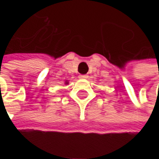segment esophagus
Here are the masks:
<instances>
[{
  "instance_id": "esophagus-1",
  "label": "esophagus",
  "mask_w": 159,
  "mask_h": 159,
  "mask_svg": "<svg viewBox=\"0 0 159 159\" xmlns=\"http://www.w3.org/2000/svg\"><path fill=\"white\" fill-rule=\"evenodd\" d=\"M87 78H88V75H80V79H81V80H85Z\"/></svg>"
}]
</instances>
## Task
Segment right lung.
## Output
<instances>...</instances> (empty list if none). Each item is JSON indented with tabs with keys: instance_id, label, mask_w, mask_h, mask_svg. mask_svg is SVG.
<instances>
[{
	"instance_id": "add662e5",
	"label": "right lung",
	"mask_w": 159,
	"mask_h": 159,
	"mask_svg": "<svg viewBox=\"0 0 159 159\" xmlns=\"http://www.w3.org/2000/svg\"><path fill=\"white\" fill-rule=\"evenodd\" d=\"M68 80H66V81H65V82H64V85H68Z\"/></svg>"
}]
</instances>
